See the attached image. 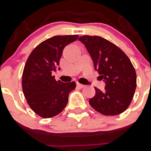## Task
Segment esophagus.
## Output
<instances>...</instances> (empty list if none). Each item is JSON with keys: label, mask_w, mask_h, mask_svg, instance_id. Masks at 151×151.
<instances>
[{"label": "esophagus", "mask_w": 151, "mask_h": 151, "mask_svg": "<svg viewBox=\"0 0 151 151\" xmlns=\"http://www.w3.org/2000/svg\"><path fill=\"white\" fill-rule=\"evenodd\" d=\"M77 86L78 87V88H85V85H82V84H80V83H77Z\"/></svg>", "instance_id": "obj_1"}]
</instances>
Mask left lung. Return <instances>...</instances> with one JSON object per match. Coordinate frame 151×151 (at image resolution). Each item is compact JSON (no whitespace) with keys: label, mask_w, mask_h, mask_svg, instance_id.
Here are the masks:
<instances>
[{"label":"left lung","mask_w":151,"mask_h":151,"mask_svg":"<svg viewBox=\"0 0 151 151\" xmlns=\"http://www.w3.org/2000/svg\"><path fill=\"white\" fill-rule=\"evenodd\" d=\"M91 56L94 68L106 84L104 91L95 88L96 95L89 100L90 106L106 116L122 114L129 106L136 86L135 69L123 51L99 36L79 38Z\"/></svg>","instance_id":"obj_1"}]
</instances>
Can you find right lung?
I'll use <instances>...</instances> for the list:
<instances>
[{
    "label": "right lung",
    "mask_w": 151,
    "mask_h": 151,
    "mask_svg": "<svg viewBox=\"0 0 151 151\" xmlns=\"http://www.w3.org/2000/svg\"><path fill=\"white\" fill-rule=\"evenodd\" d=\"M78 35L54 36L47 39L32 51L22 74V88L27 104L42 118H50L66 107L69 94L75 82H62L52 75L59 66L63 48ZM58 70L60 68L58 67Z\"/></svg>",
    "instance_id": "1"
}]
</instances>
